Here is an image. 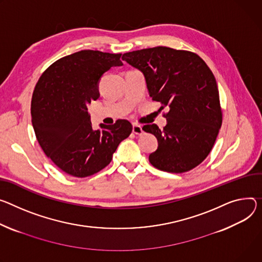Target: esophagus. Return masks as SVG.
I'll list each match as a JSON object with an SVG mask.
<instances>
[{"mask_svg": "<svg viewBox=\"0 0 262 262\" xmlns=\"http://www.w3.org/2000/svg\"><path fill=\"white\" fill-rule=\"evenodd\" d=\"M133 133L135 135L141 136L142 134H143V129H142V126H140L138 124H135V125H133Z\"/></svg>", "mask_w": 262, "mask_h": 262, "instance_id": "1", "label": "esophagus"}]
</instances>
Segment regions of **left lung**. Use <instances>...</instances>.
Listing matches in <instances>:
<instances>
[{
    "label": "left lung",
    "instance_id": "obj_1",
    "mask_svg": "<svg viewBox=\"0 0 262 262\" xmlns=\"http://www.w3.org/2000/svg\"><path fill=\"white\" fill-rule=\"evenodd\" d=\"M144 74L150 97L167 107V124L143 126L158 139L149 155L154 167L171 173L193 169L210 154L223 122L215 77L195 53L155 47L123 54Z\"/></svg>",
    "mask_w": 262,
    "mask_h": 262
}]
</instances>
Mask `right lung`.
Returning a JSON list of instances; mask_svg holds the SVG:
<instances>
[{"label":"right lung","instance_id":"obj_1","mask_svg":"<svg viewBox=\"0 0 262 262\" xmlns=\"http://www.w3.org/2000/svg\"><path fill=\"white\" fill-rule=\"evenodd\" d=\"M121 53L82 50L59 58L39 77L32 95V125L38 143L66 173L85 178L105 168L132 124L119 119L94 130L86 105L99 98L98 82Z\"/></svg>","mask_w":262,"mask_h":262}]
</instances>
